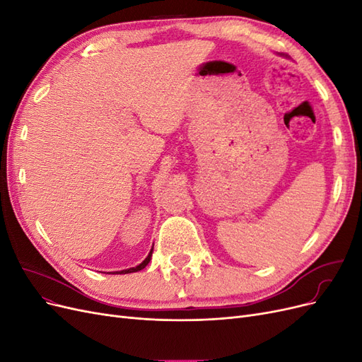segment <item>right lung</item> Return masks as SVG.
Returning a JSON list of instances; mask_svg holds the SVG:
<instances>
[{
  "mask_svg": "<svg viewBox=\"0 0 362 362\" xmlns=\"http://www.w3.org/2000/svg\"><path fill=\"white\" fill-rule=\"evenodd\" d=\"M151 257H152V249H151V252H149V255L145 258V261L144 262H140L139 266H136V267H131V269H127V270H122V272H116V273H133V272H139V270H141V269H145L146 266H148V262L151 261Z\"/></svg>",
  "mask_w": 362,
  "mask_h": 362,
  "instance_id": "1",
  "label": "right lung"
}]
</instances>
